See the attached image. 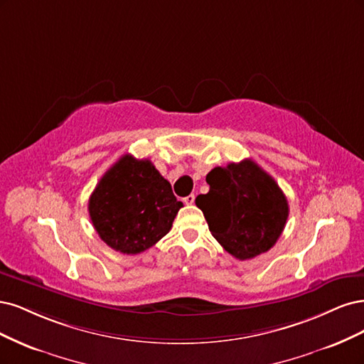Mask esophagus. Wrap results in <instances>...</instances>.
Listing matches in <instances>:
<instances>
[{
    "mask_svg": "<svg viewBox=\"0 0 364 364\" xmlns=\"http://www.w3.org/2000/svg\"><path fill=\"white\" fill-rule=\"evenodd\" d=\"M183 201L187 204V205H192L193 203H195V195L193 193H191V195H187Z\"/></svg>",
    "mask_w": 364,
    "mask_h": 364,
    "instance_id": "34e87169",
    "label": "esophagus"
}]
</instances>
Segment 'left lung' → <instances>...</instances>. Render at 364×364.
Here are the masks:
<instances>
[{"label":"left lung","mask_w":364,"mask_h":364,"mask_svg":"<svg viewBox=\"0 0 364 364\" xmlns=\"http://www.w3.org/2000/svg\"><path fill=\"white\" fill-rule=\"evenodd\" d=\"M205 181L210 191L195 203L222 248L239 260L271 250L289 218L287 199L271 175L246 159L212 169Z\"/></svg>","instance_id":"obj_1"}]
</instances>
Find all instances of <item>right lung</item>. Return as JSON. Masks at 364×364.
<instances>
[{"instance_id": "obj_1", "label": "right lung", "mask_w": 364, "mask_h": 364, "mask_svg": "<svg viewBox=\"0 0 364 364\" xmlns=\"http://www.w3.org/2000/svg\"><path fill=\"white\" fill-rule=\"evenodd\" d=\"M183 207L146 159L122 156L102 175L89 199L98 236L122 254L144 252L169 232Z\"/></svg>"}]
</instances>
